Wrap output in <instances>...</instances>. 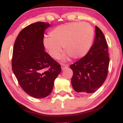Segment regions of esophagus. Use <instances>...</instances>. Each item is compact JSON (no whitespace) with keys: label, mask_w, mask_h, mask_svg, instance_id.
<instances>
[{"label":"esophagus","mask_w":123,"mask_h":123,"mask_svg":"<svg viewBox=\"0 0 123 123\" xmlns=\"http://www.w3.org/2000/svg\"><path fill=\"white\" fill-rule=\"evenodd\" d=\"M68 67V65H66V64H62L61 65V68L62 70H65V69L67 68Z\"/></svg>","instance_id":"34e87169"}]
</instances>
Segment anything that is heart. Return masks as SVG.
Wrapping results in <instances>:
<instances>
[{
	"instance_id": "1",
	"label": "heart",
	"mask_w": 123,
	"mask_h": 123,
	"mask_svg": "<svg viewBox=\"0 0 123 123\" xmlns=\"http://www.w3.org/2000/svg\"><path fill=\"white\" fill-rule=\"evenodd\" d=\"M94 31L88 23L71 22L60 25L51 31L49 38L43 40V44L48 53L54 59L58 58L61 47L66 54L63 59L71 57L80 59L87 54L94 40Z\"/></svg>"
}]
</instances>
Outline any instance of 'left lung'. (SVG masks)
Segmentation results:
<instances>
[{
  "instance_id": "1",
  "label": "left lung",
  "mask_w": 123,
  "mask_h": 123,
  "mask_svg": "<svg viewBox=\"0 0 123 123\" xmlns=\"http://www.w3.org/2000/svg\"><path fill=\"white\" fill-rule=\"evenodd\" d=\"M108 46L102 31L95 26L94 44L87 54L70 66L73 70L71 83L77 92L90 94L105 81L108 73Z\"/></svg>"
}]
</instances>
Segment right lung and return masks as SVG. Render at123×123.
Wrapping results in <instances>:
<instances>
[{"instance_id": "obj_1", "label": "right lung", "mask_w": 123, "mask_h": 123, "mask_svg": "<svg viewBox=\"0 0 123 123\" xmlns=\"http://www.w3.org/2000/svg\"><path fill=\"white\" fill-rule=\"evenodd\" d=\"M49 23L37 22L24 28L14 45L12 69L21 88L36 98L47 97L54 80L61 73V65L44 51V31Z\"/></svg>"}]
</instances>
